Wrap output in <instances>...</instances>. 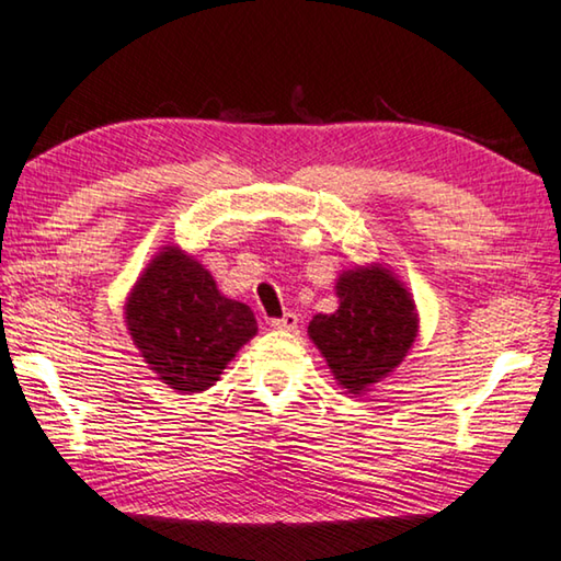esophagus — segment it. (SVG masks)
<instances>
[{"label": "esophagus", "mask_w": 561, "mask_h": 561, "mask_svg": "<svg viewBox=\"0 0 561 561\" xmlns=\"http://www.w3.org/2000/svg\"><path fill=\"white\" fill-rule=\"evenodd\" d=\"M297 324H299V317L294 314V311H287V314H284L282 319L270 321V327L277 329V331H294V329H297Z\"/></svg>", "instance_id": "obj_1"}]
</instances>
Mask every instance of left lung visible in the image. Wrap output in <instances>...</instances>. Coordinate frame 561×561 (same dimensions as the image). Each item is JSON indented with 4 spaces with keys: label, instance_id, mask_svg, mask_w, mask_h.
I'll return each instance as SVG.
<instances>
[{
    "label": "left lung",
    "instance_id": "1",
    "mask_svg": "<svg viewBox=\"0 0 561 561\" xmlns=\"http://www.w3.org/2000/svg\"><path fill=\"white\" fill-rule=\"evenodd\" d=\"M339 309L309 321V336L348 393H364L405 358L417 336L411 294L386 267L348 270L336 282Z\"/></svg>",
    "mask_w": 561,
    "mask_h": 561
}]
</instances>
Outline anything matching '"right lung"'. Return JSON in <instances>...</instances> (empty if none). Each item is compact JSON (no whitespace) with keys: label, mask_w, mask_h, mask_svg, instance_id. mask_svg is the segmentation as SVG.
<instances>
[{"label":"right lung","mask_w":561,"mask_h":561,"mask_svg":"<svg viewBox=\"0 0 561 561\" xmlns=\"http://www.w3.org/2000/svg\"><path fill=\"white\" fill-rule=\"evenodd\" d=\"M126 327L160 381L197 393L257 334L252 309L227 299L213 274L178 247L148 264L126 301Z\"/></svg>","instance_id":"add662e5"}]
</instances>
